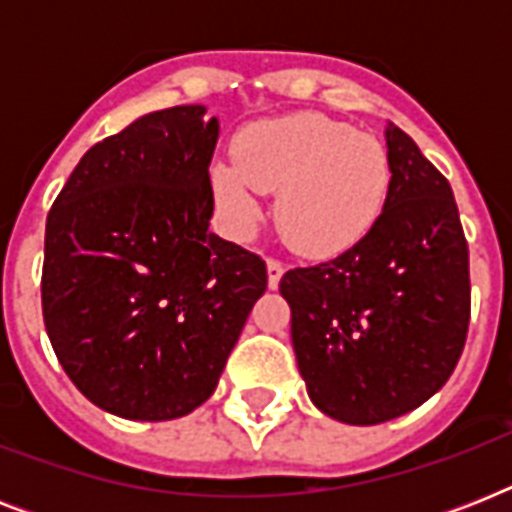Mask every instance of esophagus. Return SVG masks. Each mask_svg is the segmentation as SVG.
<instances>
[{
	"instance_id": "esophagus-1",
	"label": "esophagus",
	"mask_w": 512,
	"mask_h": 512,
	"mask_svg": "<svg viewBox=\"0 0 512 512\" xmlns=\"http://www.w3.org/2000/svg\"><path fill=\"white\" fill-rule=\"evenodd\" d=\"M281 276H284V265H281L279 260H268V287H279Z\"/></svg>"
}]
</instances>
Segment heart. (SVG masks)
<instances>
[{
    "label": "heart",
    "instance_id": "1",
    "mask_svg": "<svg viewBox=\"0 0 512 512\" xmlns=\"http://www.w3.org/2000/svg\"><path fill=\"white\" fill-rule=\"evenodd\" d=\"M212 191L236 228L263 217L260 193H276V228L305 257L356 247L380 220L390 191V159L380 140L321 114L249 124L236 162L212 167Z\"/></svg>",
    "mask_w": 512,
    "mask_h": 512
}]
</instances>
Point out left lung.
I'll use <instances>...</instances> for the list:
<instances>
[{"label":"left lung","instance_id":"obj_1","mask_svg":"<svg viewBox=\"0 0 512 512\" xmlns=\"http://www.w3.org/2000/svg\"><path fill=\"white\" fill-rule=\"evenodd\" d=\"M385 146L390 191L372 231L279 284L308 396L345 425H380L425 404L468 335V241L452 185L396 124Z\"/></svg>","mask_w":512,"mask_h":512}]
</instances>
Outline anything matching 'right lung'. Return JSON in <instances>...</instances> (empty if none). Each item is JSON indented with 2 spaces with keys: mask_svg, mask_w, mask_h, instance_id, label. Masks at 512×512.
<instances>
[{
  "mask_svg": "<svg viewBox=\"0 0 512 512\" xmlns=\"http://www.w3.org/2000/svg\"><path fill=\"white\" fill-rule=\"evenodd\" d=\"M204 106L151 111L76 164L47 215L42 311L76 388L103 412L191 414L268 287L265 263L212 233Z\"/></svg>",
  "mask_w": 512,
  "mask_h": 512,
  "instance_id": "obj_1",
  "label": "right lung"
}]
</instances>
